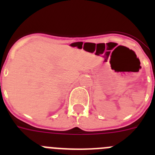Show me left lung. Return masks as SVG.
Listing matches in <instances>:
<instances>
[{"label":"left lung","instance_id":"left-lung-1","mask_svg":"<svg viewBox=\"0 0 155 155\" xmlns=\"http://www.w3.org/2000/svg\"><path fill=\"white\" fill-rule=\"evenodd\" d=\"M154 85H155V82H154Z\"/></svg>","mask_w":155,"mask_h":155}]
</instances>
